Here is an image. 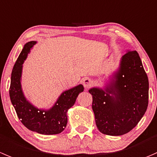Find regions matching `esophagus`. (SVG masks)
<instances>
[{
  "instance_id": "esophagus-1",
  "label": "esophagus",
  "mask_w": 157,
  "mask_h": 157,
  "mask_svg": "<svg viewBox=\"0 0 157 157\" xmlns=\"http://www.w3.org/2000/svg\"><path fill=\"white\" fill-rule=\"evenodd\" d=\"M83 85L85 89H89L93 86V80L89 77H85L83 80Z\"/></svg>"
}]
</instances>
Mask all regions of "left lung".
Wrapping results in <instances>:
<instances>
[{
	"label": "left lung",
	"instance_id": "obj_1",
	"mask_svg": "<svg viewBox=\"0 0 157 157\" xmlns=\"http://www.w3.org/2000/svg\"><path fill=\"white\" fill-rule=\"evenodd\" d=\"M113 78L104 90L91 88L89 93L100 133L121 136L137 125L148 106V77L136 51L123 56Z\"/></svg>",
	"mask_w": 157,
	"mask_h": 157
}]
</instances>
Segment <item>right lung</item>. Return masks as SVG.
<instances>
[{"label":"right lung","mask_w":157,"mask_h":157,"mask_svg":"<svg viewBox=\"0 0 157 157\" xmlns=\"http://www.w3.org/2000/svg\"><path fill=\"white\" fill-rule=\"evenodd\" d=\"M36 41L26 44L17 59L11 73L10 98L21 122L32 131L40 134L52 135L60 133L64 130L67 123V112L75 103L77 96L83 91V85L64 91L51 109H39L29 103L23 94L21 85L22 64L30 50Z\"/></svg>","instance_id":"add662e5"}]
</instances>
